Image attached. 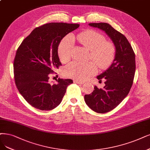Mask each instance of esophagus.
Returning a JSON list of instances; mask_svg holds the SVG:
<instances>
[{"label":"esophagus","instance_id":"34e87169","mask_svg":"<svg viewBox=\"0 0 150 150\" xmlns=\"http://www.w3.org/2000/svg\"><path fill=\"white\" fill-rule=\"evenodd\" d=\"M74 82L75 83H77V84H80V85H83L84 84V81H79V80H74Z\"/></svg>","mask_w":150,"mask_h":150}]
</instances>
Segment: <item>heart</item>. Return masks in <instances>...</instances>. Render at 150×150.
<instances>
[{
    "label": "heart",
    "instance_id": "1",
    "mask_svg": "<svg viewBox=\"0 0 150 150\" xmlns=\"http://www.w3.org/2000/svg\"><path fill=\"white\" fill-rule=\"evenodd\" d=\"M77 40L81 45L90 51L88 58L95 62L99 69H106L111 65L115 55L114 44L106 41L104 36L96 31L87 30L79 34ZM74 46V39L71 35L66 36L60 41L58 47V55L63 63L71 59ZM97 71L95 64L92 61L88 62H73L64 69V75L69 78L84 80L95 75Z\"/></svg>",
    "mask_w": 150,
    "mask_h": 150
}]
</instances>
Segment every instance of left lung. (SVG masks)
Masks as SVG:
<instances>
[{"label":"left lung","mask_w":150,"mask_h":150,"mask_svg":"<svg viewBox=\"0 0 150 150\" xmlns=\"http://www.w3.org/2000/svg\"><path fill=\"white\" fill-rule=\"evenodd\" d=\"M90 26L106 32L115 47V55L110 67L97 79H106L103 89L95 86L93 91L85 95L89 108L98 113H106L117 107L128 95L134 81L135 56L130 42L121 33L106 23H92Z\"/></svg>","instance_id":"obj_1"}]
</instances>
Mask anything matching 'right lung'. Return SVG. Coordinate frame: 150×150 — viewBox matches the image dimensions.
Instances as JSON below:
<instances>
[{"mask_svg":"<svg viewBox=\"0 0 150 150\" xmlns=\"http://www.w3.org/2000/svg\"><path fill=\"white\" fill-rule=\"evenodd\" d=\"M79 24L50 23L36 28L22 41L13 61L14 79L20 93L31 106L52 110L62 101L71 79H58L51 85L49 75L61 64L58 56L60 41Z\"/></svg>","mask_w":150,"mask_h":150,"instance_id":"add662e5","label":"right lung"}]
</instances>
